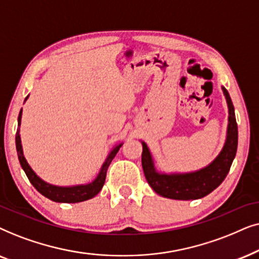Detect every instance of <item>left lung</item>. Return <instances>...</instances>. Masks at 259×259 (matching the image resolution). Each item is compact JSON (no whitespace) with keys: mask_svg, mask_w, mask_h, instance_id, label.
<instances>
[{"mask_svg":"<svg viewBox=\"0 0 259 259\" xmlns=\"http://www.w3.org/2000/svg\"><path fill=\"white\" fill-rule=\"evenodd\" d=\"M229 105V126L225 146L218 157L204 169L188 174H160L155 170L153 158L147 144L142 142V167L148 184L157 194L175 200H195L204 198L214 191L229 174L237 153L238 126L234 108L229 92L223 88Z\"/></svg>","mask_w":259,"mask_h":259,"instance_id":"1","label":"left lung"}]
</instances>
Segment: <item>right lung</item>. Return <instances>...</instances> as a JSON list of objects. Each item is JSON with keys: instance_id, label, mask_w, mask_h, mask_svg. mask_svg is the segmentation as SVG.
Masks as SVG:
<instances>
[{"instance_id": "add662e5", "label": "right lung", "mask_w": 259, "mask_h": 259, "mask_svg": "<svg viewBox=\"0 0 259 259\" xmlns=\"http://www.w3.org/2000/svg\"><path fill=\"white\" fill-rule=\"evenodd\" d=\"M21 115H22V110L19 113V126H20V123H21ZM15 142H16V150H17V156H19L20 164H21L22 169L25 170V173L27 175V178H28V180L30 181V184L36 188V191L40 192L41 194L46 196V198L51 199L52 201L68 202V204L85 201V200L94 198L95 195H97L98 193L101 192V189L103 188V185H104L105 182L106 171H108L109 165L113 160V157L116 156V154L118 153L119 148L122 147V143H120L118 146L113 148L111 153L109 154L108 158H106V161L104 162V164H103L97 179H96L94 182H91V184L89 185L74 186V187H57V186L46 184V182L41 180V179L32 170V168L29 167L28 163H27L26 158L22 154V146H21V140H20L19 130L16 132Z\"/></svg>"}]
</instances>
